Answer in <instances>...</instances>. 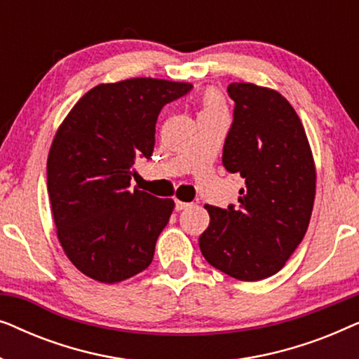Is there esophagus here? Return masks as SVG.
Returning a JSON list of instances; mask_svg holds the SVG:
<instances>
[{
	"instance_id": "esophagus-1",
	"label": "esophagus",
	"mask_w": 359,
	"mask_h": 359,
	"mask_svg": "<svg viewBox=\"0 0 359 359\" xmlns=\"http://www.w3.org/2000/svg\"><path fill=\"white\" fill-rule=\"evenodd\" d=\"M189 203H184V201H176V204H175V208H176V210H183V209H188L189 208Z\"/></svg>"
}]
</instances>
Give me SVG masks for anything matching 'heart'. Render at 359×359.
<instances>
[{
	"mask_svg": "<svg viewBox=\"0 0 359 359\" xmlns=\"http://www.w3.org/2000/svg\"><path fill=\"white\" fill-rule=\"evenodd\" d=\"M201 114H225L224 96L217 90H205L201 97Z\"/></svg>",
	"mask_w": 359,
	"mask_h": 359,
	"instance_id": "b5f03b06",
	"label": "heart"
}]
</instances>
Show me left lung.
<instances>
[{"instance_id":"1","label":"left lung","mask_w":359,"mask_h":359,"mask_svg":"<svg viewBox=\"0 0 359 359\" xmlns=\"http://www.w3.org/2000/svg\"><path fill=\"white\" fill-rule=\"evenodd\" d=\"M233 122L222 163L240 173L238 205L205 204L210 222L199 237L209 264L240 281L281 269L302 242L316 199V163L297 112L281 93L230 83Z\"/></svg>"}]
</instances>
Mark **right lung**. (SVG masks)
<instances>
[{
    "mask_svg": "<svg viewBox=\"0 0 359 359\" xmlns=\"http://www.w3.org/2000/svg\"><path fill=\"white\" fill-rule=\"evenodd\" d=\"M191 88L158 78L101 83L58 127L47 189L58 242L85 276L114 284L150 266L175 201L132 189V166L154 154L161 107Z\"/></svg>",
    "mask_w": 359,
    "mask_h": 359,
    "instance_id": "1",
    "label": "right lung"
}]
</instances>
